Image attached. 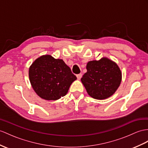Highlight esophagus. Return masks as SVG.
<instances>
[{
	"label": "esophagus",
	"instance_id": "esophagus-1",
	"mask_svg": "<svg viewBox=\"0 0 148 148\" xmlns=\"http://www.w3.org/2000/svg\"><path fill=\"white\" fill-rule=\"evenodd\" d=\"M82 73L77 75V78L78 79V80H80V79L82 78Z\"/></svg>",
	"mask_w": 148,
	"mask_h": 148
}]
</instances>
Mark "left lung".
<instances>
[{
  "instance_id": "obj_1",
  "label": "left lung",
  "mask_w": 148,
  "mask_h": 148,
  "mask_svg": "<svg viewBox=\"0 0 148 148\" xmlns=\"http://www.w3.org/2000/svg\"><path fill=\"white\" fill-rule=\"evenodd\" d=\"M86 68L87 71L81 81L90 96L103 100L116 92L122 80L121 71L116 63L103 57L88 62Z\"/></svg>"
}]
</instances>
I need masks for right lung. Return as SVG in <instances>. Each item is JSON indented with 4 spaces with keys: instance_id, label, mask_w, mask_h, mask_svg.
<instances>
[{
    "instance_id": "1",
    "label": "right lung",
    "mask_w": 148,
    "mask_h": 148,
    "mask_svg": "<svg viewBox=\"0 0 148 148\" xmlns=\"http://www.w3.org/2000/svg\"><path fill=\"white\" fill-rule=\"evenodd\" d=\"M29 77L32 88L41 98L56 100L65 95L77 77L63 60L42 55L29 67Z\"/></svg>"
}]
</instances>
